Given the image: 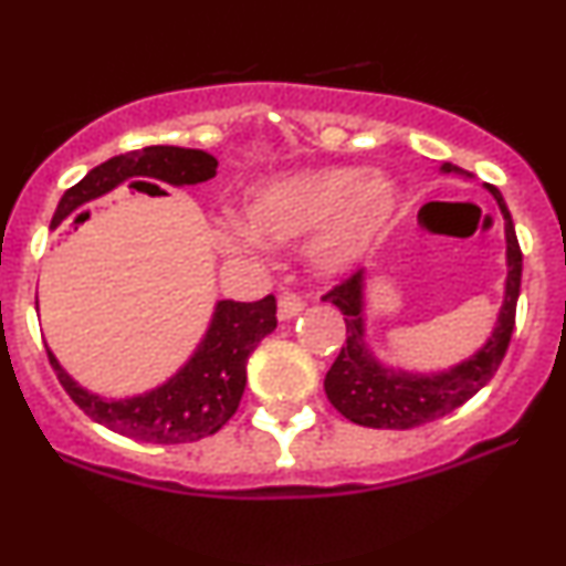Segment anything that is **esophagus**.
<instances>
[{
    "label": "esophagus",
    "mask_w": 566,
    "mask_h": 566,
    "mask_svg": "<svg viewBox=\"0 0 566 566\" xmlns=\"http://www.w3.org/2000/svg\"><path fill=\"white\" fill-rule=\"evenodd\" d=\"M303 308L305 301L297 292H284V295L279 297V319H292V316L301 314Z\"/></svg>",
    "instance_id": "34e87169"
}]
</instances>
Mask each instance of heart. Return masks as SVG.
<instances>
[{
	"instance_id": "1",
	"label": "heart",
	"mask_w": 566,
	"mask_h": 566,
	"mask_svg": "<svg viewBox=\"0 0 566 566\" xmlns=\"http://www.w3.org/2000/svg\"><path fill=\"white\" fill-rule=\"evenodd\" d=\"M396 210L391 184L350 167L301 170L265 180L247 193L239 226L216 229L220 252H244L247 237L287 244L316 233L311 258L327 274L348 269L373 250Z\"/></svg>"
}]
</instances>
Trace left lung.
Masks as SVG:
<instances>
[{
    "label": "left lung",
    "instance_id": "1",
    "mask_svg": "<svg viewBox=\"0 0 566 566\" xmlns=\"http://www.w3.org/2000/svg\"><path fill=\"white\" fill-rule=\"evenodd\" d=\"M444 172H458V167L447 161ZM492 197L497 199L500 212L505 218V239H509V282H505V301L500 308L497 327L486 346L473 354L469 361L452 367L450 373L431 375H407L380 367L365 348V319H361V290H365V274H354L335 284L322 301L337 305L346 322V346L340 348L337 359L324 378L329 405L350 423L367 428H418L431 420L444 418L452 409L471 399L473 394L495 378L500 361L509 350L513 324H516V301L522 287V247H518L516 229L509 207L495 186H490Z\"/></svg>",
    "mask_w": 566,
    "mask_h": 566
}]
</instances>
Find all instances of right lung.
<instances>
[{"instance_id":"right-lung-1","label":"right lung","mask_w":566,"mask_h":566,"mask_svg":"<svg viewBox=\"0 0 566 566\" xmlns=\"http://www.w3.org/2000/svg\"><path fill=\"white\" fill-rule=\"evenodd\" d=\"M218 159L199 148L146 146L119 154L90 170L57 201L53 226L80 210L84 201L103 197L125 180L138 191L165 193L161 186H193L216 178ZM84 216V212H82ZM82 216L76 220H82ZM276 329V297L265 295L255 303L220 301L210 329L191 361L151 394L133 399H101L84 391L63 373L48 350L57 380L76 407L95 423L148 444H188L212 437L237 412L247 382V359L265 335Z\"/></svg>"}]
</instances>
